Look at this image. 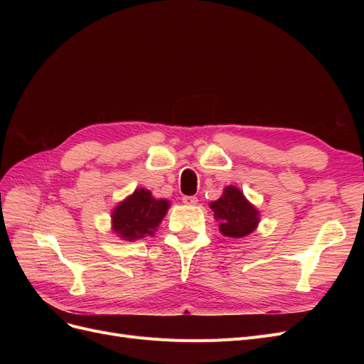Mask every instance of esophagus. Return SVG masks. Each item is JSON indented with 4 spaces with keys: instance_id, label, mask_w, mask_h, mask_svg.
Listing matches in <instances>:
<instances>
[{
    "instance_id": "1",
    "label": "esophagus",
    "mask_w": 364,
    "mask_h": 364,
    "mask_svg": "<svg viewBox=\"0 0 364 364\" xmlns=\"http://www.w3.org/2000/svg\"><path fill=\"white\" fill-rule=\"evenodd\" d=\"M182 202H183L185 205H196L199 200H197L196 196H183V197H182Z\"/></svg>"
}]
</instances>
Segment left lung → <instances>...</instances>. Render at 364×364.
Instances as JSON below:
<instances>
[{"mask_svg":"<svg viewBox=\"0 0 364 364\" xmlns=\"http://www.w3.org/2000/svg\"><path fill=\"white\" fill-rule=\"evenodd\" d=\"M214 211V218L220 223V232L226 237L241 238L255 230L259 218L255 206L235 186H226L218 200L209 203Z\"/></svg>","mask_w":364,"mask_h":364,"instance_id":"1","label":"left lung"}]
</instances>
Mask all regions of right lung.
<instances>
[{
  "mask_svg": "<svg viewBox=\"0 0 364 364\" xmlns=\"http://www.w3.org/2000/svg\"><path fill=\"white\" fill-rule=\"evenodd\" d=\"M167 200H156L147 190H136L112 214V228L124 240L151 235L168 209Z\"/></svg>",
  "mask_w": 364,
  "mask_h": 364,
  "instance_id": "1",
  "label": "right lung"
}]
</instances>
